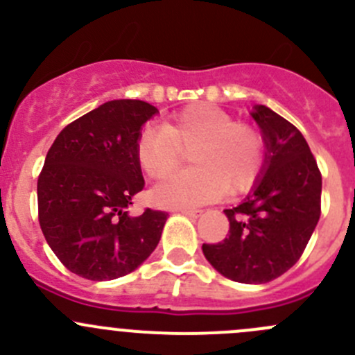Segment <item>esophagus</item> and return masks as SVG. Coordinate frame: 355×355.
Masks as SVG:
<instances>
[{"mask_svg": "<svg viewBox=\"0 0 355 355\" xmlns=\"http://www.w3.org/2000/svg\"><path fill=\"white\" fill-rule=\"evenodd\" d=\"M178 211H180L182 214H185V216H192V218L199 216V214L202 213L200 209H191V207H182V209H178Z\"/></svg>", "mask_w": 355, "mask_h": 355, "instance_id": "esophagus-1", "label": "esophagus"}]
</instances>
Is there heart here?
Wrapping results in <instances>:
<instances>
[{
  "instance_id": "1",
  "label": "heart",
  "mask_w": 355,
  "mask_h": 355,
  "mask_svg": "<svg viewBox=\"0 0 355 355\" xmlns=\"http://www.w3.org/2000/svg\"><path fill=\"white\" fill-rule=\"evenodd\" d=\"M191 151L192 168L166 178L153 192L164 207H191L225 194L241 196L259 182L266 166L263 132L247 121H235L227 111L206 103L189 105L148 127L135 142V156L151 180L177 170Z\"/></svg>"
}]
</instances>
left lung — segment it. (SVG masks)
<instances>
[{
    "mask_svg": "<svg viewBox=\"0 0 355 355\" xmlns=\"http://www.w3.org/2000/svg\"><path fill=\"white\" fill-rule=\"evenodd\" d=\"M254 120L268 146L264 175L252 194L225 209L230 230L218 244H202L211 266L241 284H266L302 256L321 214V171L304 135L266 106Z\"/></svg>",
    "mask_w": 355,
    "mask_h": 355,
    "instance_id": "left-lung-1",
    "label": "left lung"
}]
</instances>
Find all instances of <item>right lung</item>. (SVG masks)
Returning a JSON list of instances; mask_svg holds the SVG:
<instances>
[{"mask_svg":"<svg viewBox=\"0 0 355 355\" xmlns=\"http://www.w3.org/2000/svg\"><path fill=\"white\" fill-rule=\"evenodd\" d=\"M156 108L116 99L58 134L37 178V216L63 266L87 280H114L144 263L161 239L166 211L130 216L144 189L135 142Z\"/></svg>","mask_w":355,"mask_h":355,"instance_id":"add662e5","label":"right lung"}]
</instances>
